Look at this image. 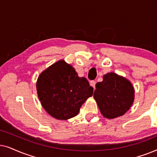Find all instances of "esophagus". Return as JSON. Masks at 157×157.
I'll return each instance as SVG.
<instances>
[{"label":"esophagus","mask_w":157,"mask_h":157,"mask_svg":"<svg viewBox=\"0 0 157 157\" xmlns=\"http://www.w3.org/2000/svg\"><path fill=\"white\" fill-rule=\"evenodd\" d=\"M95 85H96V81H90V86L94 88V89H95Z\"/></svg>","instance_id":"1"}]
</instances>
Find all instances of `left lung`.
I'll return each instance as SVG.
<instances>
[{
	"instance_id": "8db88e82",
	"label": "left lung",
	"mask_w": 157,
	"mask_h": 157,
	"mask_svg": "<svg viewBox=\"0 0 157 157\" xmlns=\"http://www.w3.org/2000/svg\"><path fill=\"white\" fill-rule=\"evenodd\" d=\"M94 98L101 113L112 119L123 116L129 110L134 100V89L124 77L111 72L103 76L101 82L96 84Z\"/></svg>"
}]
</instances>
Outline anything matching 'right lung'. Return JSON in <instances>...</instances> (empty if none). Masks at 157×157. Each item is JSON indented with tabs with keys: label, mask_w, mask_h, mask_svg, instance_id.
<instances>
[{
	"label": "right lung",
	"mask_w": 157,
	"mask_h": 157,
	"mask_svg": "<svg viewBox=\"0 0 157 157\" xmlns=\"http://www.w3.org/2000/svg\"><path fill=\"white\" fill-rule=\"evenodd\" d=\"M36 89L43 108L56 119L76 117L94 89L84 77H78L63 60L56 62L38 76Z\"/></svg>",
	"instance_id": "1"
}]
</instances>
